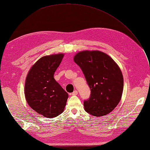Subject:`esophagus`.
Instances as JSON below:
<instances>
[{"instance_id": "esophagus-1", "label": "esophagus", "mask_w": 150, "mask_h": 150, "mask_svg": "<svg viewBox=\"0 0 150 150\" xmlns=\"http://www.w3.org/2000/svg\"><path fill=\"white\" fill-rule=\"evenodd\" d=\"M77 94H78V91H77V90L74 91V92H73L72 93V96H76V95H77Z\"/></svg>"}]
</instances>
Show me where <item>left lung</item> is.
<instances>
[{"label": "left lung", "mask_w": 150, "mask_h": 150, "mask_svg": "<svg viewBox=\"0 0 150 150\" xmlns=\"http://www.w3.org/2000/svg\"><path fill=\"white\" fill-rule=\"evenodd\" d=\"M74 60L91 91L90 98L84 100L85 110L94 116L109 114L120 103L123 92V78L118 65L99 51L81 52Z\"/></svg>", "instance_id": "left-lung-1"}]
</instances>
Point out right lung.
I'll return each instance as SVG.
<instances>
[{
    "mask_svg": "<svg viewBox=\"0 0 150 150\" xmlns=\"http://www.w3.org/2000/svg\"><path fill=\"white\" fill-rule=\"evenodd\" d=\"M64 54H52L40 58L29 71L25 85L28 104L45 117H57L64 111L68 93L54 79Z\"/></svg>",
    "mask_w": 150,
    "mask_h": 150,
    "instance_id": "right-lung-1",
    "label": "right lung"
}]
</instances>
